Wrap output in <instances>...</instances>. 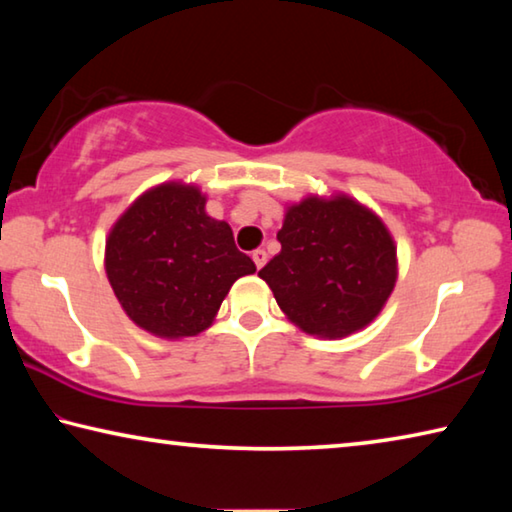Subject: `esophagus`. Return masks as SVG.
<instances>
[{"label": "esophagus", "mask_w": 512, "mask_h": 512, "mask_svg": "<svg viewBox=\"0 0 512 512\" xmlns=\"http://www.w3.org/2000/svg\"><path fill=\"white\" fill-rule=\"evenodd\" d=\"M253 262H255L257 268H262L266 264V250L264 248L253 250Z\"/></svg>", "instance_id": "1"}]
</instances>
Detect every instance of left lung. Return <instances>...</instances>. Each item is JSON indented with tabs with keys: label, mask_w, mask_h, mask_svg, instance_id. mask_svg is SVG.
Returning a JSON list of instances; mask_svg holds the SVG:
<instances>
[{
	"label": "left lung",
	"mask_w": 512,
	"mask_h": 512,
	"mask_svg": "<svg viewBox=\"0 0 512 512\" xmlns=\"http://www.w3.org/2000/svg\"><path fill=\"white\" fill-rule=\"evenodd\" d=\"M259 277L302 332L343 339L377 318L397 280V250L375 212L350 196H309L277 232Z\"/></svg>",
	"instance_id": "left-lung-1"
}]
</instances>
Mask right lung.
<instances>
[{
	"label": "right lung",
	"mask_w": 512,
	"mask_h": 512,
	"mask_svg": "<svg viewBox=\"0 0 512 512\" xmlns=\"http://www.w3.org/2000/svg\"><path fill=\"white\" fill-rule=\"evenodd\" d=\"M106 273L128 318L162 339L196 336L255 264L235 246L230 225L205 212L201 189H149L112 225Z\"/></svg>",
	"instance_id": "1"
}]
</instances>
